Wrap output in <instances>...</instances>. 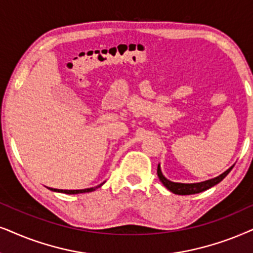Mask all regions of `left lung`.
Listing matches in <instances>:
<instances>
[{
    "instance_id": "8db88e82",
    "label": "left lung",
    "mask_w": 253,
    "mask_h": 253,
    "mask_svg": "<svg viewBox=\"0 0 253 253\" xmlns=\"http://www.w3.org/2000/svg\"><path fill=\"white\" fill-rule=\"evenodd\" d=\"M233 166H231L229 169H226L224 172H222V174L218 175L217 177L210 178V180H207L203 182H197V183H178V182L169 181L167 177H165L161 171V167H160V165H158V176L160 178V181L162 182V184H164L169 191H171L172 194L193 195V194L202 193V191L209 189V188H211L217 183H219V182L229 174Z\"/></svg>"
}]
</instances>
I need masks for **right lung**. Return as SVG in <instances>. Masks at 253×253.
I'll return each instance as SVG.
<instances>
[{
	"label": "right lung",
	"mask_w": 253,
	"mask_h": 253,
	"mask_svg": "<svg viewBox=\"0 0 253 253\" xmlns=\"http://www.w3.org/2000/svg\"><path fill=\"white\" fill-rule=\"evenodd\" d=\"M101 184H104V182ZM101 184L97 185V187H92V188H86V189H79V190H63V189H53V188H49L51 191H56V193H64V194H70V195H75V194H84V193H91V191H94L98 187H100Z\"/></svg>",
	"instance_id": "right-lung-1"
}]
</instances>
